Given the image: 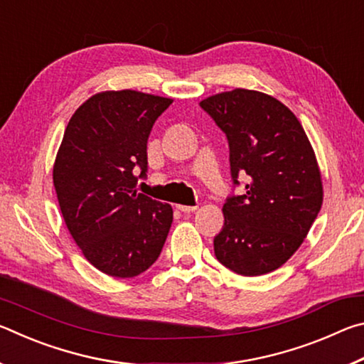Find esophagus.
<instances>
[{"instance_id":"esophagus-1","label":"esophagus","mask_w":364,"mask_h":364,"mask_svg":"<svg viewBox=\"0 0 364 364\" xmlns=\"http://www.w3.org/2000/svg\"><path fill=\"white\" fill-rule=\"evenodd\" d=\"M178 210H181L183 213H191L197 210V205H176Z\"/></svg>"}]
</instances>
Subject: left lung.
<instances>
[{"label": "left lung", "mask_w": 364, "mask_h": 364, "mask_svg": "<svg viewBox=\"0 0 364 364\" xmlns=\"http://www.w3.org/2000/svg\"><path fill=\"white\" fill-rule=\"evenodd\" d=\"M200 107L226 134L234 184L249 178L245 194L225 202L215 257L237 274H267L297 252L321 210L315 151L292 110L260 91H225Z\"/></svg>", "instance_id": "left-lung-1"}]
</instances>
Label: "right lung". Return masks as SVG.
Listing matches in <instances>:
<instances>
[{"label": "right lung", "instance_id": "add662e5", "mask_svg": "<svg viewBox=\"0 0 364 364\" xmlns=\"http://www.w3.org/2000/svg\"><path fill=\"white\" fill-rule=\"evenodd\" d=\"M173 100L102 91L69 120L53 167L60 213L86 260L112 278H134L157 260L173 208L136 191L147 138Z\"/></svg>", "mask_w": 364, "mask_h": 364}]
</instances>
